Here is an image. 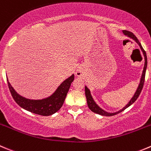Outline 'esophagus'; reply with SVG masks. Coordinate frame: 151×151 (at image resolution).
<instances>
[{
	"label": "esophagus",
	"mask_w": 151,
	"mask_h": 151,
	"mask_svg": "<svg viewBox=\"0 0 151 151\" xmlns=\"http://www.w3.org/2000/svg\"><path fill=\"white\" fill-rule=\"evenodd\" d=\"M83 69L81 68H79L77 70V71H76V75H77V77H81V76H83Z\"/></svg>",
	"instance_id": "obj_1"
}]
</instances>
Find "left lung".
<instances>
[{"label":"left lung","instance_id":"1","mask_svg":"<svg viewBox=\"0 0 151 151\" xmlns=\"http://www.w3.org/2000/svg\"><path fill=\"white\" fill-rule=\"evenodd\" d=\"M123 33H124L126 36H129V37H130V38H132L133 39H134V40L136 41L138 44H139V45L140 46L141 49H142V52H143L144 56H145V66H144V70H143V72H142V78H141L140 83H139V87H138L137 90H136V93H135L134 96L132 98V99L130 100V101L129 102V104H127V105L125 107H124L123 109H121V110L118 111V112H115V113H108V112H105V111H104L103 109H101V108H100L99 106H98L95 104V102L94 101V100H93L92 97H91V94H90L89 89H88L86 86L85 87L86 97L87 104H88V108H89V109H91V111H92L93 112H95V113H97V114H99V115H104V116H112V115H116V114L120 113L121 112L124 111L125 109H127V107H129V106L132 105V104H133V103H134L135 101L137 100V98H139L141 91H142V88H143L144 83H145V78L146 68H147V55H146V52L145 51V50L143 49L142 46L141 45V43L139 42V41L138 40V39L136 38V36H135V35L133 34L132 32H129V31H127V30H123Z\"/></svg>","mask_w":151,"mask_h":151}]
</instances>
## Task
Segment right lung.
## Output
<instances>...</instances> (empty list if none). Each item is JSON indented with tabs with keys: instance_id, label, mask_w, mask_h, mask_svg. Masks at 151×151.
I'll return each instance as SVG.
<instances>
[{
	"instance_id": "obj_1",
	"label": "right lung",
	"mask_w": 151,
	"mask_h": 151,
	"mask_svg": "<svg viewBox=\"0 0 151 151\" xmlns=\"http://www.w3.org/2000/svg\"><path fill=\"white\" fill-rule=\"evenodd\" d=\"M74 79V76L73 74L67 80H65L64 82L62 83L61 85L51 96L42 100H29L20 96L11 86L8 80L7 83L12 98L21 107L37 115L47 116L60 110L64 103L68 91Z\"/></svg>"
}]
</instances>
